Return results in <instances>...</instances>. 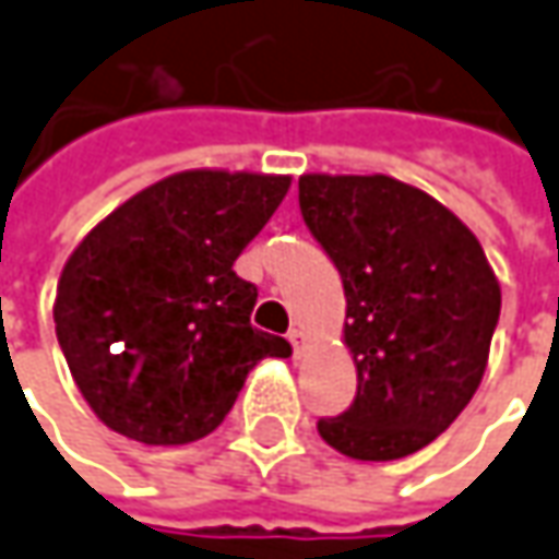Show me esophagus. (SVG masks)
<instances>
[{"mask_svg":"<svg viewBox=\"0 0 559 559\" xmlns=\"http://www.w3.org/2000/svg\"><path fill=\"white\" fill-rule=\"evenodd\" d=\"M288 341H292V350H295V359L305 357L307 344H310V338H307L305 332H301V329H292V332H288Z\"/></svg>","mask_w":559,"mask_h":559,"instance_id":"obj_1","label":"esophagus"}]
</instances>
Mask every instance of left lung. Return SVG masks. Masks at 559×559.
<instances>
[{"label": "left lung", "instance_id": "obj_1", "mask_svg": "<svg viewBox=\"0 0 559 559\" xmlns=\"http://www.w3.org/2000/svg\"><path fill=\"white\" fill-rule=\"evenodd\" d=\"M298 202L341 273V341L357 366L350 409L317 430L347 459H406L480 388L501 310L496 271L459 215L391 175H301Z\"/></svg>", "mask_w": 559, "mask_h": 559}]
</instances>
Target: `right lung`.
Wrapping results in <instances>:
<instances>
[{
	"label": "right lung",
	"mask_w": 559,
	"mask_h": 559,
	"mask_svg": "<svg viewBox=\"0 0 559 559\" xmlns=\"http://www.w3.org/2000/svg\"><path fill=\"white\" fill-rule=\"evenodd\" d=\"M288 175L187 168L150 183L63 264L55 329L79 393L144 445L202 440L286 338L249 323L258 288L234 261L288 193Z\"/></svg>",
	"instance_id": "right-lung-1"
}]
</instances>
